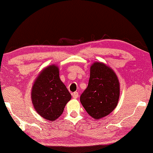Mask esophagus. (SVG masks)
<instances>
[{
	"label": "esophagus",
	"mask_w": 153,
	"mask_h": 153,
	"mask_svg": "<svg viewBox=\"0 0 153 153\" xmlns=\"http://www.w3.org/2000/svg\"><path fill=\"white\" fill-rule=\"evenodd\" d=\"M72 96H73V99H78V92H74V93H73V94H72Z\"/></svg>",
	"instance_id": "34e87169"
}]
</instances>
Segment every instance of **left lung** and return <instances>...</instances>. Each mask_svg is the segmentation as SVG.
<instances>
[{
  "label": "left lung",
  "instance_id": "obj_1",
  "mask_svg": "<svg viewBox=\"0 0 153 153\" xmlns=\"http://www.w3.org/2000/svg\"><path fill=\"white\" fill-rule=\"evenodd\" d=\"M119 94V82L113 70L102 62H94L88 85L80 98L88 114L95 119L108 115L117 107Z\"/></svg>",
  "mask_w": 153,
  "mask_h": 153
}]
</instances>
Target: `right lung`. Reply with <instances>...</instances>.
I'll use <instances>...</instances> for the list:
<instances>
[{
	"label": "right lung",
	"mask_w": 153,
	"mask_h": 153,
	"mask_svg": "<svg viewBox=\"0 0 153 153\" xmlns=\"http://www.w3.org/2000/svg\"><path fill=\"white\" fill-rule=\"evenodd\" d=\"M31 101L34 109L47 120L60 117L71 94L59 76L58 67L52 65L39 73L31 89Z\"/></svg>",
	"instance_id": "add662e5"
}]
</instances>
